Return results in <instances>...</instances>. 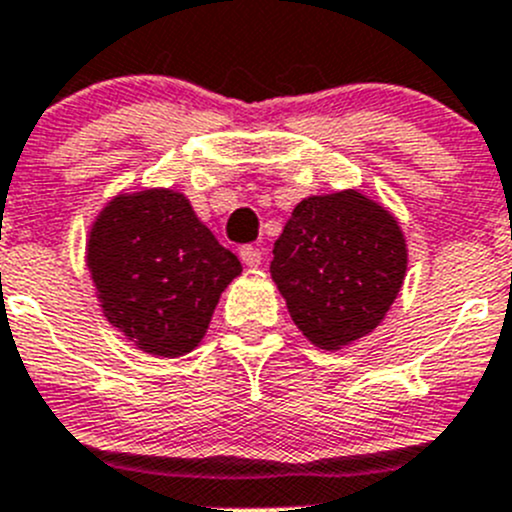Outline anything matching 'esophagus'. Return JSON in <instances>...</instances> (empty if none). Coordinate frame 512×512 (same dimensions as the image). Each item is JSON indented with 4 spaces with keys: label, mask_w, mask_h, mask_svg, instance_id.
<instances>
[{
    "label": "esophagus",
    "mask_w": 512,
    "mask_h": 512,
    "mask_svg": "<svg viewBox=\"0 0 512 512\" xmlns=\"http://www.w3.org/2000/svg\"><path fill=\"white\" fill-rule=\"evenodd\" d=\"M240 260L245 262L247 267H260L262 265V252L257 250V247L247 245V247H242V250H240Z\"/></svg>",
    "instance_id": "34e87169"
}]
</instances>
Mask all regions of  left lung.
<instances>
[{
	"label": "left lung",
	"instance_id": "left-lung-1",
	"mask_svg": "<svg viewBox=\"0 0 512 512\" xmlns=\"http://www.w3.org/2000/svg\"><path fill=\"white\" fill-rule=\"evenodd\" d=\"M407 240L394 214L358 189L295 204L275 240L270 275L298 331L338 351L379 328L407 275Z\"/></svg>",
	"mask_w": 512,
	"mask_h": 512
}]
</instances>
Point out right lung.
Segmentation results:
<instances>
[{"label":"right lung","mask_w":512,"mask_h":512,"mask_svg":"<svg viewBox=\"0 0 512 512\" xmlns=\"http://www.w3.org/2000/svg\"><path fill=\"white\" fill-rule=\"evenodd\" d=\"M85 265L108 323L156 358L194 351L242 272L186 194L166 186L108 199L85 237Z\"/></svg>","instance_id":"1"}]
</instances>
